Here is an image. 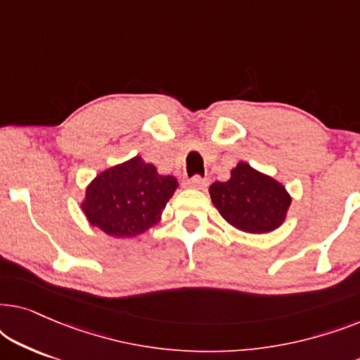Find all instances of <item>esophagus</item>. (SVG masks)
<instances>
[{
	"instance_id": "34e87169",
	"label": "esophagus",
	"mask_w": 360,
	"mask_h": 360,
	"mask_svg": "<svg viewBox=\"0 0 360 360\" xmlns=\"http://www.w3.org/2000/svg\"><path fill=\"white\" fill-rule=\"evenodd\" d=\"M186 186H190V188H196V190H203L208 186V180L201 179V176H193V179L186 181Z\"/></svg>"
}]
</instances>
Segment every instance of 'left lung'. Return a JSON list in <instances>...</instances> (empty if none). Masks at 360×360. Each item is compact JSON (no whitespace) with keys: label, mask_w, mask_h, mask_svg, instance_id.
Returning a JSON list of instances; mask_svg holds the SVG:
<instances>
[{"label":"left lung","mask_w":360,"mask_h":360,"mask_svg":"<svg viewBox=\"0 0 360 360\" xmlns=\"http://www.w3.org/2000/svg\"><path fill=\"white\" fill-rule=\"evenodd\" d=\"M210 195L219 214L236 229L264 234L287 218L292 196L280 181L260 174L245 162L231 170L228 181H214Z\"/></svg>","instance_id":"8db88e82"}]
</instances>
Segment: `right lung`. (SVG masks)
<instances>
[{"instance_id": "right-lung-1", "label": "right lung", "mask_w": 360, "mask_h": 360, "mask_svg": "<svg viewBox=\"0 0 360 360\" xmlns=\"http://www.w3.org/2000/svg\"><path fill=\"white\" fill-rule=\"evenodd\" d=\"M179 181L157 174L139 155L111 167L86 186L82 210L88 223L112 238H134L160 221Z\"/></svg>"}]
</instances>
